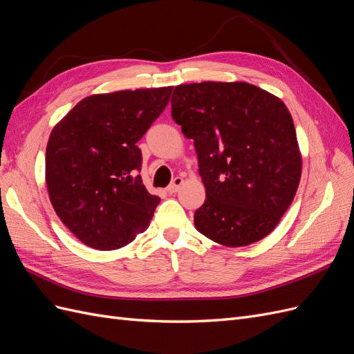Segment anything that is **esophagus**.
I'll use <instances>...</instances> for the list:
<instances>
[{
  "instance_id": "esophagus-1",
  "label": "esophagus",
  "mask_w": 354,
  "mask_h": 354,
  "mask_svg": "<svg viewBox=\"0 0 354 354\" xmlns=\"http://www.w3.org/2000/svg\"><path fill=\"white\" fill-rule=\"evenodd\" d=\"M181 185H183V178L176 177L173 181H171V185L167 187V192L168 194H176V192H178V189L181 187Z\"/></svg>"
}]
</instances>
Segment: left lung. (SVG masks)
Listing matches in <instances>:
<instances>
[{"label":"left lung","instance_id":"obj_1","mask_svg":"<svg viewBox=\"0 0 354 354\" xmlns=\"http://www.w3.org/2000/svg\"><path fill=\"white\" fill-rule=\"evenodd\" d=\"M171 116L194 140L207 199L195 227L224 246L266 238L291 205L301 153L285 103L248 82L177 85Z\"/></svg>","mask_w":354,"mask_h":354}]
</instances>
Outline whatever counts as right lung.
<instances>
[{
  "mask_svg": "<svg viewBox=\"0 0 354 354\" xmlns=\"http://www.w3.org/2000/svg\"><path fill=\"white\" fill-rule=\"evenodd\" d=\"M171 91L94 94L53 128L46 151L48 196L62 223L87 246L118 250L151 223L160 199L143 185L137 142L164 112Z\"/></svg>",
  "mask_w": 354,
  "mask_h": 354,
  "instance_id": "obj_1",
  "label": "right lung"
}]
</instances>
